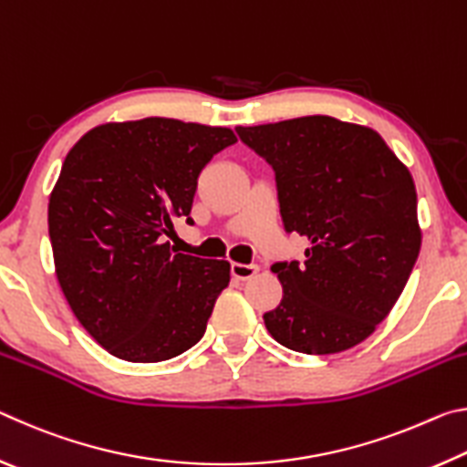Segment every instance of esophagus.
<instances>
[{
  "label": "esophagus",
  "instance_id": "1",
  "mask_svg": "<svg viewBox=\"0 0 467 467\" xmlns=\"http://www.w3.org/2000/svg\"><path fill=\"white\" fill-rule=\"evenodd\" d=\"M257 272H259V265H255V264H249V265L247 264H233L231 265V274L236 280H249Z\"/></svg>",
  "mask_w": 467,
  "mask_h": 467
}]
</instances>
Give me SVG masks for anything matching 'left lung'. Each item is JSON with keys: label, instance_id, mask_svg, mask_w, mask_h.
I'll list each match as a JSON object with an SVG mask.
<instances>
[{"label": "left lung", "instance_id": "obj_1", "mask_svg": "<svg viewBox=\"0 0 467 467\" xmlns=\"http://www.w3.org/2000/svg\"><path fill=\"white\" fill-rule=\"evenodd\" d=\"M270 164L286 233L305 262H275L284 296L264 315L275 342L303 354L360 344L389 315L420 253L416 187L377 131L327 115L236 128Z\"/></svg>", "mask_w": 467, "mask_h": 467}]
</instances>
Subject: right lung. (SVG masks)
<instances>
[{
  "mask_svg": "<svg viewBox=\"0 0 467 467\" xmlns=\"http://www.w3.org/2000/svg\"><path fill=\"white\" fill-rule=\"evenodd\" d=\"M226 128L164 117L105 123L69 150L49 197L55 274L78 321L113 357L175 358L200 342L231 264L177 253L197 177Z\"/></svg>",
  "mask_w": 467,
  "mask_h": 467,
  "instance_id": "right-lung-1",
  "label": "right lung"
}]
</instances>
